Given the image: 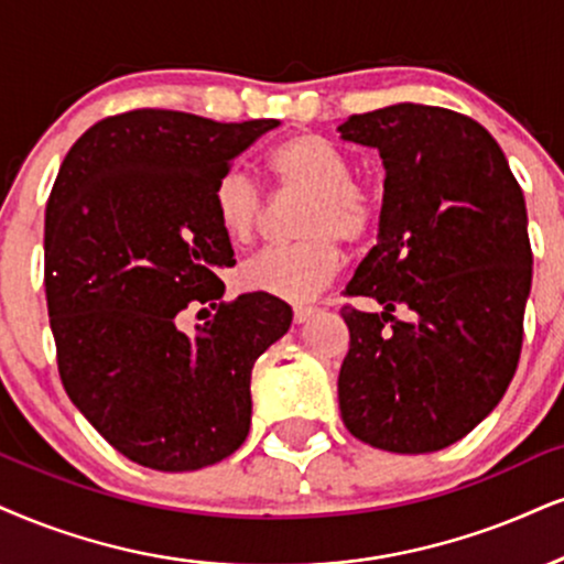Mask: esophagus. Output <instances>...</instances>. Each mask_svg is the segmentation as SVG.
Wrapping results in <instances>:
<instances>
[{"instance_id": "34e87169", "label": "esophagus", "mask_w": 564, "mask_h": 564, "mask_svg": "<svg viewBox=\"0 0 564 564\" xmlns=\"http://www.w3.org/2000/svg\"><path fill=\"white\" fill-rule=\"evenodd\" d=\"M318 314V308H314V305H297L295 308V324H305L308 318H314Z\"/></svg>"}]
</instances>
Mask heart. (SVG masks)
<instances>
[{"label": "heart", "instance_id": "obj_1", "mask_svg": "<svg viewBox=\"0 0 564 564\" xmlns=\"http://www.w3.org/2000/svg\"><path fill=\"white\" fill-rule=\"evenodd\" d=\"M267 172L280 191L305 196L297 217L303 240L263 248L242 263L240 284L276 301L305 303L335 276L337 240H366L377 227L379 206L364 185L352 183L350 159L314 133L276 143L267 156ZM212 206L221 232L232 242H248L259 232L263 204L253 180L242 172H225L217 180Z\"/></svg>", "mask_w": 564, "mask_h": 564}]
</instances>
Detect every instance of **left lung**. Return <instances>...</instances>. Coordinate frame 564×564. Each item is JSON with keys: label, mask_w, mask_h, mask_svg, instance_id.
I'll list each match as a JSON object with an SVG mask.
<instances>
[{"label": "left lung", "mask_w": 564, "mask_h": 564, "mask_svg": "<svg viewBox=\"0 0 564 564\" xmlns=\"http://www.w3.org/2000/svg\"><path fill=\"white\" fill-rule=\"evenodd\" d=\"M337 133L377 149L387 172L377 246L345 288L381 314L343 308L339 413L371 447L444 449L516 377L533 274L523 191L489 130L449 109L392 104Z\"/></svg>", "instance_id": "left-lung-1"}]
</instances>
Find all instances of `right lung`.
I'll list each match as a JSON object with an SVG mask.
<instances>
[{
	"label": "right lung",
	"instance_id": "obj_1",
	"mask_svg": "<svg viewBox=\"0 0 564 564\" xmlns=\"http://www.w3.org/2000/svg\"><path fill=\"white\" fill-rule=\"evenodd\" d=\"M276 120L214 122L135 109L88 128L46 204L44 276L65 392L143 468L183 474L232 455L250 429V371L293 324L276 297L221 303L235 250L212 193ZM191 302L218 314L187 336Z\"/></svg>",
	"mask_w": 564,
	"mask_h": 564
}]
</instances>
